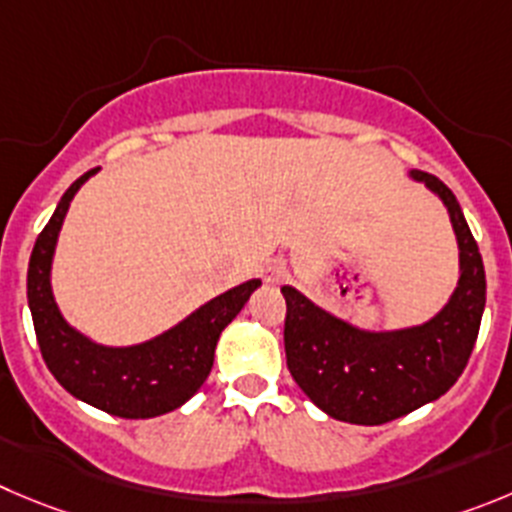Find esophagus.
I'll return each instance as SVG.
<instances>
[{"label": "esophagus", "mask_w": 512, "mask_h": 512, "mask_svg": "<svg viewBox=\"0 0 512 512\" xmlns=\"http://www.w3.org/2000/svg\"><path fill=\"white\" fill-rule=\"evenodd\" d=\"M262 278H265V283H283L285 278H288V265H285V260H270L265 265V272H262Z\"/></svg>", "instance_id": "1"}]
</instances>
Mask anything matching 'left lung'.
I'll return each instance as SVG.
<instances>
[{
  "instance_id": "obj_1",
  "label": "left lung",
  "mask_w": 512,
  "mask_h": 512,
  "mask_svg": "<svg viewBox=\"0 0 512 512\" xmlns=\"http://www.w3.org/2000/svg\"><path fill=\"white\" fill-rule=\"evenodd\" d=\"M444 202L460 245V285L432 321L391 333H366L338 321L285 285V358L295 384L328 417L386 424L439 399L470 361L485 310V267L450 186L412 171Z\"/></svg>"
}]
</instances>
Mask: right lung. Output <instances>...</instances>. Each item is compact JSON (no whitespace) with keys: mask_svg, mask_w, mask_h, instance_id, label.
<instances>
[{"mask_svg":"<svg viewBox=\"0 0 512 512\" xmlns=\"http://www.w3.org/2000/svg\"><path fill=\"white\" fill-rule=\"evenodd\" d=\"M93 171L62 194L55 214L35 242L27 270V300L47 369L62 389L123 419H148L181 407L207 381L219 333L245 308L260 280H247L191 313L154 341L131 348H105L62 321L50 290V262L70 199Z\"/></svg>","mask_w":512,"mask_h":512,"instance_id":"obj_1","label":"right lung"}]
</instances>
